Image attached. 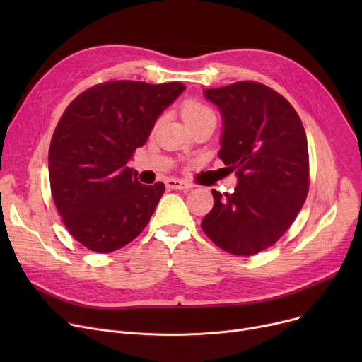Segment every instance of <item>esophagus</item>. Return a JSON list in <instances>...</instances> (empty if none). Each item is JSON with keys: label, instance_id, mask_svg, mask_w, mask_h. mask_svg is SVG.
<instances>
[{"label": "esophagus", "instance_id": "esophagus-1", "mask_svg": "<svg viewBox=\"0 0 362 362\" xmlns=\"http://www.w3.org/2000/svg\"><path fill=\"white\" fill-rule=\"evenodd\" d=\"M165 186L168 189H179V191H183V189H191L192 185L187 183L185 180H179V179H168L165 182Z\"/></svg>", "mask_w": 362, "mask_h": 362}]
</instances>
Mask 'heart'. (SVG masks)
I'll return each mask as SVG.
<instances>
[{"label": "heart", "instance_id": "1", "mask_svg": "<svg viewBox=\"0 0 362 362\" xmlns=\"http://www.w3.org/2000/svg\"><path fill=\"white\" fill-rule=\"evenodd\" d=\"M180 114H182V119L185 120V123L191 129L194 126L208 122V120L216 122V112L213 111V108L201 103L199 100H194V98L185 100L180 104Z\"/></svg>", "mask_w": 362, "mask_h": 362}]
</instances>
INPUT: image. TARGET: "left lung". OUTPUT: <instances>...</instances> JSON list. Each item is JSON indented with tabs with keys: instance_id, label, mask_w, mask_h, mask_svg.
Returning <instances> with one entry per match:
<instances>
[{
	"instance_id": "1",
	"label": "left lung",
	"mask_w": 362,
	"mask_h": 362,
	"mask_svg": "<svg viewBox=\"0 0 362 362\" xmlns=\"http://www.w3.org/2000/svg\"><path fill=\"white\" fill-rule=\"evenodd\" d=\"M223 117L218 158L235 171L232 194L213 189L214 206L201 227L232 255H255L274 245L307 199L310 158L305 129L291 103L259 82L205 89Z\"/></svg>"
}]
</instances>
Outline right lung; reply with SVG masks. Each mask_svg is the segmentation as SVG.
Returning a JSON list of instances; mask_svg holds the SVG:
<instances>
[{"mask_svg": "<svg viewBox=\"0 0 362 362\" xmlns=\"http://www.w3.org/2000/svg\"><path fill=\"white\" fill-rule=\"evenodd\" d=\"M185 85L110 81L76 97L57 123L48 151L51 194L69 233L108 254L148 224L164 183L145 186L127 161Z\"/></svg>", "mask_w": 362, "mask_h": 362, "instance_id": "right-lung-1", "label": "right lung"}]
</instances>
